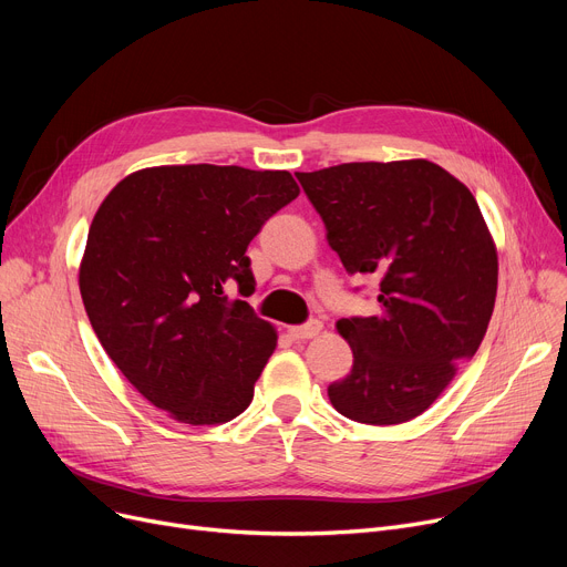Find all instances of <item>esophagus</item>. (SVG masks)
Returning a JSON list of instances; mask_svg holds the SVG:
<instances>
[{"mask_svg": "<svg viewBox=\"0 0 567 567\" xmlns=\"http://www.w3.org/2000/svg\"><path fill=\"white\" fill-rule=\"evenodd\" d=\"M289 333H291L293 340H310V338H315V336L321 333V321L312 319V321H308V323H303V326H291Z\"/></svg>", "mask_w": 567, "mask_h": 567, "instance_id": "34e87169", "label": "esophagus"}]
</instances>
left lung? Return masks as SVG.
Returning a JSON list of instances; mask_svg holds the SVG:
<instances>
[{
	"label": "left lung",
	"mask_w": 567,
	"mask_h": 567,
	"mask_svg": "<svg viewBox=\"0 0 567 567\" xmlns=\"http://www.w3.org/2000/svg\"><path fill=\"white\" fill-rule=\"evenodd\" d=\"M349 276L379 282V312L338 321L351 372L331 404L365 425L421 415L492 319L498 259L471 190L430 161L342 163L296 172Z\"/></svg>",
	"instance_id": "obj_1"
}]
</instances>
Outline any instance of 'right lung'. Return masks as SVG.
<instances>
[{
	"instance_id": "right-lung-1",
	"label": "right lung",
	"mask_w": 567,
	"mask_h": 567,
	"mask_svg": "<svg viewBox=\"0 0 567 567\" xmlns=\"http://www.w3.org/2000/svg\"><path fill=\"white\" fill-rule=\"evenodd\" d=\"M285 169L163 165L99 206L80 264L89 321L114 365L169 419L220 425L252 402L278 336L241 299L261 225L299 197Z\"/></svg>"
}]
</instances>
